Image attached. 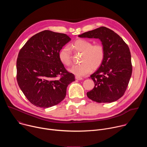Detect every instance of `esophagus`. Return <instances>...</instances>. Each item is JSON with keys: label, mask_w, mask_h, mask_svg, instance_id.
I'll return each mask as SVG.
<instances>
[{"label": "esophagus", "mask_w": 147, "mask_h": 147, "mask_svg": "<svg viewBox=\"0 0 147 147\" xmlns=\"http://www.w3.org/2000/svg\"><path fill=\"white\" fill-rule=\"evenodd\" d=\"M75 78H76V79L77 80H82V77H80V76H76Z\"/></svg>", "instance_id": "esophagus-1"}]
</instances>
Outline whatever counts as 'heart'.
Here are the masks:
<instances>
[{
    "mask_svg": "<svg viewBox=\"0 0 147 147\" xmlns=\"http://www.w3.org/2000/svg\"><path fill=\"white\" fill-rule=\"evenodd\" d=\"M70 48L76 52L81 53V63L74 65L69 71L78 76H85L92 70H96L102 65L105 56V51L100 44L92 45L91 41L85 39H78L70 45ZM67 46L63 47L59 52V59L62 64L70 66L71 63V51Z\"/></svg>",
    "mask_w": 147,
    "mask_h": 147,
    "instance_id": "heart-1",
    "label": "heart"
}]
</instances>
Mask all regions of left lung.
Segmentation results:
<instances>
[{"label":"left lung","instance_id":"left-lung-1","mask_svg":"<svg viewBox=\"0 0 147 147\" xmlns=\"http://www.w3.org/2000/svg\"><path fill=\"white\" fill-rule=\"evenodd\" d=\"M78 36L99 39L105 51L102 65L90 76L95 87L87 93V96L98 103H111L118 100L126 90L132 74L128 45L118 34L105 27Z\"/></svg>","mask_w":147,"mask_h":147}]
</instances>
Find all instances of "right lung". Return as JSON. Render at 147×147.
<instances>
[{
  "mask_svg": "<svg viewBox=\"0 0 147 147\" xmlns=\"http://www.w3.org/2000/svg\"><path fill=\"white\" fill-rule=\"evenodd\" d=\"M70 40L65 34L45 30L32 36L20 49L17 81L34 105L42 108L56 105L65 99L68 85L75 81L58 56Z\"/></svg>",
  "mask_w": 147,
  "mask_h": 147,
  "instance_id": "obj_1",
  "label": "right lung"
}]
</instances>
